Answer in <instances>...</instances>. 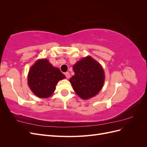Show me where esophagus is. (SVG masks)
<instances>
[{"label": "esophagus", "instance_id": "1", "mask_svg": "<svg viewBox=\"0 0 147 147\" xmlns=\"http://www.w3.org/2000/svg\"><path fill=\"white\" fill-rule=\"evenodd\" d=\"M64 74H65V77H66V78H70V75L69 72H65Z\"/></svg>", "mask_w": 147, "mask_h": 147}]
</instances>
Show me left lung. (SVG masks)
Instances as JSON below:
<instances>
[{
	"label": "left lung",
	"mask_w": 147,
	"mask_h": 147,
	"mask_svg": "<svg viewBox=\"0 0 147 147\" xmlns=\"http://www.w3.org/2000/svg\"><path fill=\"white\" fill-rule=\"evenodd\" d=\"M73 69L75 75L69 81L80 97L88 99L98 94L105 80L104 71L98 62L87 56L77 61Z\"/></svg>",
	"instance_id": "1"
}]
</instances>
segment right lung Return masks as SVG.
Wrapping results in <instances>:
<instances>
[{
    "instance_id": "right-lung-1",
    "label": "right lung",
    "mask_w": 147,
    "mask_h": 147,
    "mask_svg": "<svg viewBox=\"0 0 147 147\" xmlns=\"http://www.w3.org/2000/svg\"><path fill=\"white\" fill-rule=\"evenodd\" d=\"M65 77L58 68L54 67L47 59H42L29 69L28 85L35 96L48 98L55 91L57 82Z\"/></svg>"
}]
</instances>
